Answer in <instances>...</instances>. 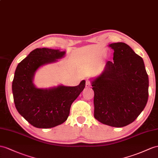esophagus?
<instances>
[{"label": "esophagus", "instance_id": "1", "mask_svg": "<svg viewBox=\"0 0 158 158\" xmlns=\"http://www.w3.org/2000/svg\"><path fill=\"white\" fill-rule=\"evenodd\" d=\"M86 87L87 88L90 87V82L89 80H88L86 81Z\"/></svg>", "mask_w": 158, "mask_h": 158}]
</instances>
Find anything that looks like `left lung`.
Here are the masks:
<instances>
[{"label":"left lung","mask_w":158,"mask_h":158,"mask_svg":"<svg viewBox=\"0 0 158 158\" xmlns=\"http://www.w3.org/2000/svg\"><path fill=\"white\" fill-rule=\"evenodd\" d=\"M113 61L91 80L94 118L102 124L122 127L141 114L148 100L149 78L142 57L123 42L109 44Z\"/></svg>","instance_id":"left-lung-1"}]
</instances>
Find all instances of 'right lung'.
Instances as JSON below:
<instances>
[{
    "instance_id": "right-lung-1",
    "label": "right lung",
    "mask_w": 158,
    "mask_h": 158,
    "mask_svg": "<svg viewBox=\"0 0 158 158\" xmlns=\"http://www.w3.org/2000/svg\"><path fill=\"white\" fill-rule=\"evenodd\" d=\"M66 55V51L37 48L18 64L15 72L12 90L15 107L21 116L37 128L48 129L67 120L72 102L85 87L82 80L76 86L59 85L37 88L33 84L38 69L55 63Z\"/></svg>"
}]
</instances>
